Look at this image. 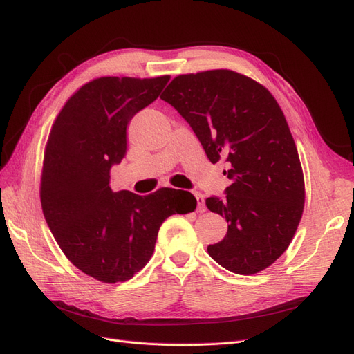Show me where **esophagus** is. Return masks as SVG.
<instances>
[{"mask_svg":"<svg viewBox=\"0 0 354 354\" xmlns=\"http://www.w3.org/2000/svg\"><path fill=\"white\" fill-rule=\"evenodd\" d=\"M194 195H195L196 203H198L196 211L198 212H203V211H205V199H203V196L199 194V192H194Z\"/></svg>","mask_w":354,"mask_h":354,"instance_id":"34e87169","label":"esophagus"}]
</instances>
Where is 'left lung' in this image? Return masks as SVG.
Listing matches in <instances>:
<instances>
[{
	"label": "left lung",
	"mask_w": 354,
	"mask_h": 354,
	"mask_svg": "<svg viewBox=\"0 0 354 354\" xmlns=\"http://www.w3.org/2000/svg\"><path fill=\"white\" fill-rule=\"evenodd\" d=\"M160 99L185 118L212 164L224 159V198L207 199L229 223L208 254L224 269L254 274L291 243L304 208V177L282 109L261 84L227 69L178 75Z\"/></svg>",
	"instance_id": "obj_1"
}]
</instances>
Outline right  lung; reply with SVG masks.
<instances>
[{
    "mask_svg": "<svg viewBox=\"0 0 354 354\" xmlns=\"http://www.w3.org/2000/svg\"><path fill=\"white\" fill-rule=\"evenodd\" d=\"M169 81L97 78L75 93L51 127L41 177V205L56 242L81 272L124 282L151 260L160 224L195 211L186 190L138 196L113 192L111 168L127 153V127Z\"/></svg>",
    "mask_w": 354,
    "mask_h": 354,
    "instance_id": "obj_1",
    "label": "right lung"
}]
</instances>
